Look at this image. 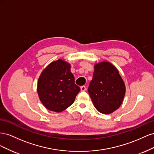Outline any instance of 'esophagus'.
<instances>
[{
  "instance_id": "obj_1",
  "label": "esophagus",
  "mask_w": 154,
  "mask_h": 154,
  "mask_svg": "<svg viewBox=\"0 0 154 154\" xmlns=\"http://www.w3.org/2000/svg\"><path fill=\"white\" fill-rule=\"evenodd\" d=\"M80 88H81V91H86V89H87V88H86V87L85 86H84V85H83V86H82L81 87H80Z\"/></svg>"
}]
</instances>
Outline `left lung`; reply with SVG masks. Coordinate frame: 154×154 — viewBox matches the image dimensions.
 Segmentation results:
<instances>
[{
    "label": "left lung",
    "instance_id": "left-lung-1",
    "mask_svg": "<svg viewBox=\"0 0 154 154\" xmlns=\"http://www.w3.org/2000/svg\"><path fill=\"white\" fill-rule=\"evenodd\" d=\"M125 91V83L114 65L105 61L94 65L88 92L97 111L104 114L112 113L122 105Z\"/></svg>",
    "mask_w": 154,
    "mask_h": 154
}]
</instances>
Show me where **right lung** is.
Returning <instances> with one entry per match:
<instances>
[{
    "mask_svg": "<svg viewBox=\"0 0 154 154\" xmlns=\"http://www.w3.org/2000/svg\"><path fill=\"white\" fill-rule=\"evenodd\" d=\"M71 64L59 59L49 63L41 72L37 92L46 109L60 112L71 106L80 88L74 83Z\"/></svg>",
    "mask_w": 154,
    "mask_h": 154,
    "instance_id": "right-lung-1",
    "label": "right lung"
}]
</instances>
